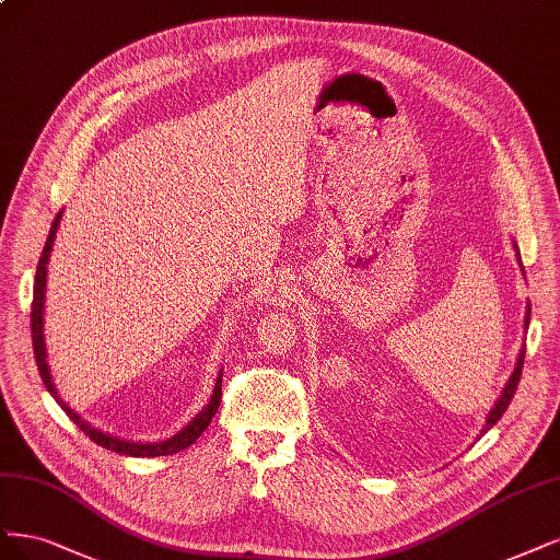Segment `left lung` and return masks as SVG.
Wrapping results in <instances>:
<instances>
[{
    "mask_svg": "<svg viewBox=\"0 0 560 560\" xmlns=\"http://www.w3.org/2000/svg\"><path fill=\"white\" fill-rule=\"evenodd\" d=\"M514 249H516V259L522 261V257H518V247H516V245H514ZM528 322H530V303H528V313H526V326H528ZM524 357H526V345L522 347V352H518V359H516V365H514V373L510 375V380H508V384H505L503 394H500V398L495 400L493 410L489 412V417H487V423H485V429H481V433H487L491 427H495L498 419L503 417V415H505V410L510 408V402H512V398H514V392H516V384H518V380H522V365H524Z\"/></svg>",
    "mask_w": 560,
    "mask_h": 560,
    "instance_id": "left-lung-1",
    "label": "left lung"
}]
</instances>
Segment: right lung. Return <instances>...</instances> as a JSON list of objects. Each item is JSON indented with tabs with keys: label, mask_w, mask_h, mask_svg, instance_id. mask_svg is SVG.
<instances>
[{
	"label": "right lung",
	"mask_w": 560,
	"mask_h": 560,
	"mask_svg": "<svg viewBox=\"0 0 560 560\" xmlns=\"http://www.w3.org/2000/svg\"><path fill=\"white\" fill-rule=\"evenodd\" d=\"M60 215H55L52 220V226H50V234L46 238V245H44V253H42V259H38V266H36V278H34V296H32V345H34V357H36V365H38V375H42L46 389L52 394V398L60 402V408L69 415V419L79 427L92 442H96V445H102L104 450H110V452H118V454H127V456H168V454H176L185 447H189L191 442H197L199 435L208 429V423L213 421L218 408H220V400H222V373L215 382V389H213V396H210L206 408L191 419L187 427L176 433L168 440H162V442H131V440H122V438H115V435H108V433H102L92 429L90 423L85 419H81L79 415H75L69 405L57 396V389L52 384V377H50V369L46 363V342H44V301H46V276H48V259H50V249H52V241H55V234H57V226H60Z\"/></svg>",
	"instance_id": "right-lung-1"
}]
</instances>
